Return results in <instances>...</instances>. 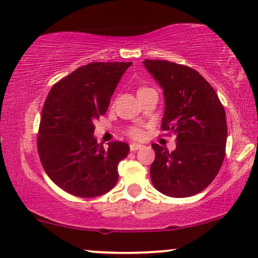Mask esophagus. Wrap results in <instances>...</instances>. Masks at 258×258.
Masks as SVG:
<instances>
[{
    "label": "esophagus",
    "mask_w": 258,
    "mask_h": 258,
    "mask_svg": "<svg viewBox=\"0 0 258 258\" xmlns=\"http://www.w3.org/2000/svg\"><path fill=\"white\" fill-rule=\"evenodd\" d=\"M143 145H140V144H131L130 145V150L132 151V152H135V151H138L139 149H142Z\"/></svg>",
    "instance_id": "34e87169"
}]
</instances>
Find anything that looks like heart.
Wrapping results in <instances>:
<instances>
[{
	"instance_id": "heart-1",
	"label": "heart",
	"mask_w": 258,
	"mask_h": 258,
	"mask_svg": "<svg viewBox=\"0 0 258 258\" xmlns=\"http://www.w3.org/2000/svg\"><path fill=\"white\" fill-rule=\"evenodd\" d=\"M144 89H146V87H140L138 89V93H139V92L144 91ZM128 135L131 136L132 138H135V139H140L144 136V132L140 128H138V127H133V128H131L128 131Z\"/></svg>"
}]
</instances>
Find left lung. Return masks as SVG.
Wrapping results in <instances>:
<instances>
[{
    "label": "left lung",
    "mask_w": 258,
    "mask_h": 258,
    "mask_svg": "<svg viewBox=\"0 0 258 258\" xmlns=\"http://www.w3.org/2000/svg\"><path fill=\"white\" fill-rule=\"evenodd\" d=\"M144 64L164 91L161 130L176 136L172 152L152 145L156 158L151 164V180L161 194L191 197L210 185L224 160V107L197 71L163 60H145Z\"/></svg>",
    "instance_id": "left-lung-1"
}]
</instances>
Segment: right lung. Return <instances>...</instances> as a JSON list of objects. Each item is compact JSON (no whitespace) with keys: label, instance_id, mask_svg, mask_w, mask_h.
<instances>
[{"label":"right lung","instance_id":"add662e5","mask_svg":"<svg viewBox=\"0 0 258 258\" xmlns=\"http://www.w3.org/2000/svg\"><path fill=\"white\" fill-rule=\"evenodd\" d=\"M132 62H92L51 87L40 120L37 151L44 171L68 194L93 198L118 181V164L130 146L97 143L94 121L107 111L111 97Z\"/></svg>","mask_w":258,"mask_h":258}]
</instances>
